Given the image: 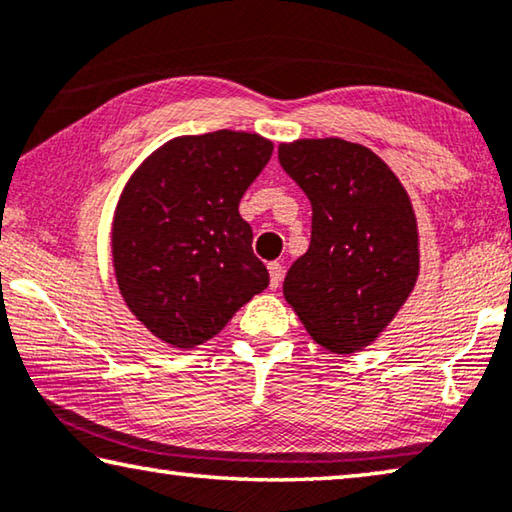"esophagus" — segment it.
Returning <instances> with one entry per match:
<instances>
[{
    "instance_id": "34e87169",
    "label": "esophagus",
    "mask_w": 512,
    "mask_h": 512,
    "mask_svg": "<svg viewBox=\"0 0 512 512\" xmlns=\"http://www.w3.org/2000/svg\"><path fill=\"white\" fill-rule=\"evenodd\" d=\"M282 273H285V269H282V264H280V262H271V264H269V275H271V289H278V287H280Z\"/></svg>"
}]
</instances>
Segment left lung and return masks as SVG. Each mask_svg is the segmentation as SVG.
Segmentation results:
<instances>
[{"label":"left lung","mask_w":512,"mask_h":512,"mask_svg":"<svg viewBox=\"0 0 512 512\" xmlns=\"http://www.w3.org/2000/svg\"><path fill=\"white\" fill-rule=\"evenodd\" d=\"M280 166L312 205V239L285 298L316 344L353 353L378 337L419 273L417 221L396 175L342 139L280 145Z\"/></svg>","instance_id":"1"}]
</instances>
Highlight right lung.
Returning a JSON list of instances; mask_svg holds the SVG:
<instances>
[{"instance_id":"1","label":"right lung","mask_w":512,"mask_h":512,"mask_svg":"<svg viewBox=\"0 0 512 512\" xmlns=\"http://www.w3.org/2000/svg\"><path fill=\"white\" fill-rule=\"evenodd\" d=\"M271 152V141L230 129L182 136L127 182L113 218V266L127 307L154 337L198 346L269 287L239 202Z\"/></svg>"}]
</instances>
